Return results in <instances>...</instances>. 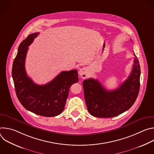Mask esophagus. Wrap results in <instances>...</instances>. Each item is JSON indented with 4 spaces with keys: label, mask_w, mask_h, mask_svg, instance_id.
I'll return each mask as SVG.
<instances>
[{
    "label": "esophagus",
    "mask_w": 154,
    "mask_h": 154,
    "mask_svg": "<svg viewBox=\"0 0 154 154\" xmlns=\"http://www.w3.org/2000/svg\"><path fill=\"white\" fill-rule=\"evenodd\" d=\"M79 74V75L81 77V78L85 79L88 77V69L87 68L84 67L80 69Z\"/></svg>",
    "instance_id": "1"
}]
</instances>
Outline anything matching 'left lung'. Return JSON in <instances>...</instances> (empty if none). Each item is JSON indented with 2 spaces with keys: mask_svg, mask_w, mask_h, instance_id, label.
Returning <instances> with one entry per match:
<instances>
[{
  "mask_svg": "<svg viewBox=\"0 0 154 154\" xmlns=\"http://www.w3.org/2000/svg\"><path fill=\"white\" fill-rule=\"evenodd\" d=\"M135 56L133 69L128 79L117 89L107 91L94 79L83 82L84 96L88 111L99 118H113L128 109L135 103L140 86V66Z\"/></svg>",
  "mask_w": 154,
  "mask_h": 154,
  "instance_id": "left-lung-1",
  "label": "left lung"
}]
</instances>
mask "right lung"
Segmentation results:
<instances>
[{
  "label": "right lung",
  "mask_w": 154,
  "mask_h": 154,
  "mask_svg": "<svg viewBox=\"0 0 154 154\" xmlns=\"http://www.w3.org/2000/svg\"><path fill=\"white\" fill-rule=\"evenodd\" d=\"M38 33L21 42L13 61L12 77L17 97L27 110L46 117L59 115L64 109L71 86L79 81L77 70L62 71L49 83L38 85L29 78L25 69L28 46Z\"/></svg>",
  "instance_id": "obj_1"
}]
</instances>
